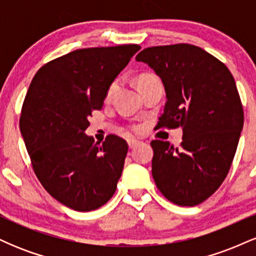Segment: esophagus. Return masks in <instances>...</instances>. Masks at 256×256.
Returning <instances> with one entry per match:
<instances>
[{
    "label": "esophagus",
    "mask_w": 256,
    "mask_h": 256,
    "mask_svg": "<svg viewBox=\"0 0 256 256\" xmlns=\"http://www.w3.org/2000/svg\"><path fill=\"white\" fill-rule=\"evenodd\" d=\"M138 140H128V148L130 149H134L136 148V146L138 144Z\"/></svg>",
    "instance_id": "obj_1"
}]
</instances>
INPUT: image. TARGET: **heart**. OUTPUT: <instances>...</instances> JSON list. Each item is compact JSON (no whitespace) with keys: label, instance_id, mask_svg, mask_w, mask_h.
Segmentation results:
<instances>
[{"label":"heart","instance_id":"heart-1","mask_svg":"<svg viewBox=\"0 0 256 256\" xmlns=\"http://www.w3.org/2000/svg\"><path fill=\"white\" fill-rule=\"evenodd\" d=\"M154 78H156V77H155V76H152V74H148V73H146V74H142V76H140V77H138L137 84L142 83V82L149 80V79H154ZM116 86H118V83H116V82H112V83L110 84V86L107 88V91H106V98L110 100L112 96H113V94L116 92ZM132 128H134V130H137L136 126H134Z\"/></svg>","mask_w":256,"mask_h":256}]
</instances>
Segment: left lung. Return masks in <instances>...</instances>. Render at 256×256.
<instances>
[{"instance_id":"8db88e82","label":"left lung","mask_w":256,"mask_h":256,"mask_svg":"<svg viewBox=\"0 0 256 256\" xmlns=\"http://www.w3.org/2000/svg\"><path fill=\"white\" fill-rule=\"evenodd\" d=\"M154 70L166 91L158 128H183L180 148L152 140V174L178 206L200 204L230 170L244 114L236 83L222 61L192 44L143 49L136 56Z\"/></svg>"}]
</instances>
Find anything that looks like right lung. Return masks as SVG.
Here are the masks:
<instances>
[{"label": "right lung", "instance_id": "add662e5", "mask_svg": "<svg viewBox=\"0 0 256 256\" xmlns=\"http://www.w3.org/2000/svg\"><path fill=\"white\" fill-rule=\"evenodd\" d=\"M140 49H78L46 64L32 79L20 132L38 180L66 207L90 212L116 192L128 143L110 134L100 144L85 130L91 112L104 106L107 88Z\"/></svg>", "mask_w": 256, "mask_h": 256}]
</instances>
